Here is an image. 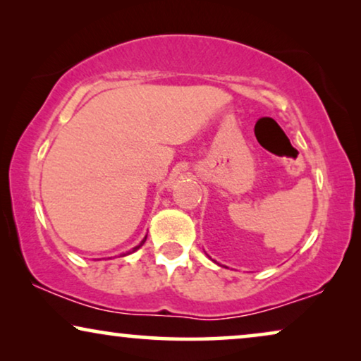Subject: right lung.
<instances>
[{
    "label": "right lung",
    "mask_w": 361,
    "mask_h": 361,
    "mask_svg": "<svg viewBox=\"0 0 361 361\" xmlns=\"http://www.w3.org/2000/svg\"><path fill=\"white\" fill-rule=\"evenodd\" d=\"M145 239H147V238H145ZM145 239H143V241H142V243H140V244H138V246H135V247H133V249H132V251H130V252H135V251H137V249H140V247H142V246H143V243H145ZM130 252H127V254H130ZM127 254H123V256H127Z\"/></svg>",
    "instance_id": "add662e5"
}]
</instances>
